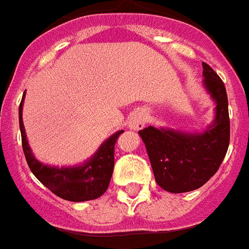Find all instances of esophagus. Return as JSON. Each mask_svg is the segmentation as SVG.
I'll return each instance as SVG.
<instances>
[{
	"mask_svg": "<svg viewBox=\"0 0 249 249\" xmlns=\"http://www.w3.org/2000/svg\"><path fill=\"white\" fill-rule=\"evenodd\" d=\"M144 122H146V116L142 112H137V113L132 114V117L128 121V127L133 131H138V129L143 128Z\"/></svg>",
	"mask_w": 249,
	"mask_h": 249,
	"instance_id": "obj_1",
	"label": "esophagus"
}]
</instances>
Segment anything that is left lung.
Returning <instances> with one entry per match:
<instances>
[{
    "mask_svg": "<svg viewBox=\"0 0 249 249\" xmlns=\"http://www.w3.org/2000/svg\"><path fill=\"white\" fill-rule=\"evenodd\" d=\"M203 85L215 102L213 123L203 133L148 126L138 131L146 144L156 182L171 193L195 191L218 171L230 146L228 98L223 81L207 63Z\"/></svg>",
    "mask_w": 249,
    "mask_h": 249,
    "instance_id": "1",
    "label": "left lung"
}]
</instances>
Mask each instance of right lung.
I'll return each instance as SVG.
<instances>
[{"mask_svg": "<svg viewBox=\"0 0 249 249\" xmlns=\"http://www.w3.org/2000/svg\"><path fill=\"white\" fill-rule=\"evenodd\" d=\"M25 101V93L19 103V129H21L22 147L26 160L35 175L51 192L71 202H83L96 199L108 188L114 167V144L121 133L118 131L103 142L98 151L86 160L85 163L76 167H52L41 163L35 158L26 137L25 126L22 121V106Z\"/></svg>", "mask_w": 249, "mask_h": 249, "instance_id": "add662e5", "label": "right lung"}]
</instances>
